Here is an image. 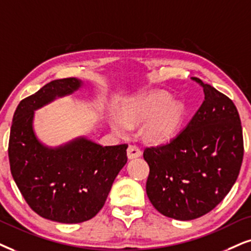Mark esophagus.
Returning <instances> with one entry per match:
<instances>
[{
	"label": "esophagus",
	"instance_id": "1",
	"mask_svg": "<svg viewBox=\"0 0 251 251\" xmlns=\"http://www.w3.org/2000/svg\"><path fill=\"white\" fill-rule=\"evenodd\" d=\"M141 156V151L140 148L136 147L134 145H129L127 148V157L129 160H133V158H136Z\"/></svg>",
	"mask_w": 251,
	"mask_h": 251
}]
</instances>
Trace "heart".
I'll return each mask as SVG.
<instances>
[{"instance_id": "obj_1", "label": "heart", "mask_w": 251, "mask_h": 251, "mask_svg": "<svg viewBox=\"0 0 251 251\" xmlns=\"http://www.w3.org/2000/svg\"><path fill=\"white\" fill-rule=\"evenodd\" d=\"M185 107L167 93H154L120 106L118 118H113L111 127L118 135H125L129 128L145 123L144 138L153 144L170 141L179 131Z\"/></svg>"}]
</instances>
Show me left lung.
Returning <instances> with one entry per match:
<instances>
[{"instance_id":"left-lung-1","label":"left lung","mask_w":251,"mask_h":251,"mask_svg":"<svg viewBox=\"0 0 251 251\" xmlns=\"http://www.w3.org/2000/svg\"><path fill=\"white\" fill-rule=\"evenodd\" d=\"M205 100L186 127L169 144L146 148V191L161 214L193 220L213 210L236 182L243 135L234 103L202 83Z\"/></svg>"}]
</instances>
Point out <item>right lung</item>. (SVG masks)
<instances>
[{"label": "right lung", "mask_w": 251, "mask_h": 251, "mask_svg": "<svg viewBox=\"0 0 251 251\" xmlns=\"http://www.w3.org/2000/svg\"><path fill=\"white\" fill-rule=\"evenodd\" d=\"M83 87L76 77L54 80L18 104L9 139V162L15 183L40 217L78 224L102 210L113 180L127 162V145L105 146L77 136L56 147L41 142L34 112Z\"/></svg>", "instance_id": "obj_1"}]
</instances>
